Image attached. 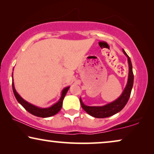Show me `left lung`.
Segmentation results:
<instances>
[{
    "label": "left lung",
    "instance_id": "1",
    "mask_svg": "<svg viewBox=\"0 0 154 154\" xmlns=\"http://www.w3.org/2000/svg\"><path fill=\"white\" fill-rule=\"evenodd\" d=\"M123 52L125 55L127 57L128 66H129V73H128V79L125 89L122 92L121 96L119 97L117 100L113 102L107 104L104 106H90L84 104L81 98L80 97V102L82 108L87 112L88 114L92 116L94 118L97 119H103V118H106L111 116L119 113L122 109L124 108L127 104L128 100H129L130 94H131L132 88L133 86L134 82V75L132 72V66L130 58L128 55L125 50L123 49Z\"/></svg>",
    "mask_w": 154,
    "mask_h": 154
}]
</instances>
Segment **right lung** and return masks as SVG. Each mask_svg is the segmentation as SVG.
I'll use <instances>...</instances> for the list:
<instances>
[{
	"mask_svg": "<svg viewBox=\"0 0 154 154\" xmlns=\"http://www.w3.org/2000/svg\"><path fill=\"white\" fill-rule=\"evenodd\" d=\"M13 75V73H12ZM12 77V90H13L14 97L17 100V102L26 109V110L29 112L31 114L35 116L38 117H41V118H48L52 116L55 115L59 111L61 110L63 104V100L65 95H66L67 91L69 89V86L68 87L64 88L62 91V94H61V97L60 100L55 104L52 105L51 106L48 107V108H41V107L36 106L35 105L31 104V103L26 102V100H24L20 94L17 93V92L16 91L15 88H14V85L13 82V76Z\"/></svg>",
	"mask_w": 154,
	"mask_h": 154,
	"instance_id": "add662e5",
	"label": "right lung"
}]
</instances>
